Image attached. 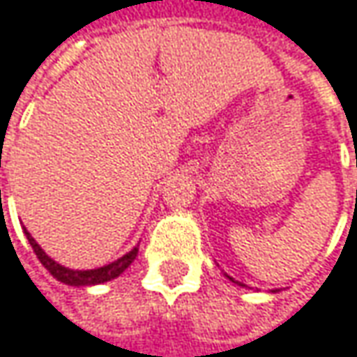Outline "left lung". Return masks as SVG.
<instances>
[{
  "label": "left lung",
  "mask_w": 357,
  "mask_h": 357,
  "mask_svg": "<svg viewBox=\"0 0 357 357\" xmlns=\"http://www.w3.org/2000/svg\"><path fill=\"white\" fill-rule=\"evenodd\" d=\"M227 278H229V280H233V278H231V275H227ZM233 282H235V280H233Z\"/></svg>",
  "instance_id": "left-lung-1"
}]
</instances>
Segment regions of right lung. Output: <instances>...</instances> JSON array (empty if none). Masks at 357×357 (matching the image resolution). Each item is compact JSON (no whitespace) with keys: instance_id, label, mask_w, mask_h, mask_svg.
<instances>
[{"instance_id":"right-lung-1","label":"right lung","mask_w":357,"mask_h":357,"mask_svg":"<svg viewBox=\"0 0 357 357\" xmlns=\"http://www.w3.org/2000/svg\"><path fill=\"white\" fill-rule=\"evenodd\" d=\"M26 237H28V241L32 245V249H34V253H36V257L40 259V264L49 270L50 274L54 275L59 282H63V284H69V286H91V284H104V282H110L114 278H118V275L122 274L135 259H137V253H139V249L135 247L130 253H126L124 257H120L118 261H114V264H108V266H104V268H98V270H85V272H79V270H69V268H63V266H59L56 261H52L49 255L40 249V245L36 243L32 237H30V233L26 231Z\"/></svg>"}]
</instances>
